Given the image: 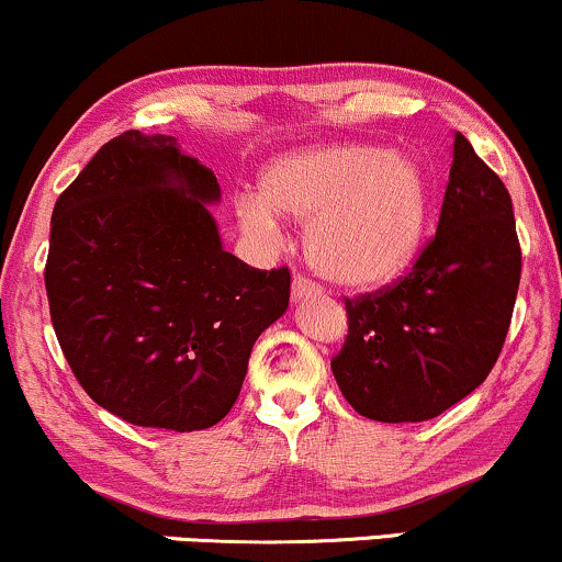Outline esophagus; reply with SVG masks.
Masks as SVG:
<instances>
[{"label": "esophagus", "instance_id": "1", "mask_svg": "<svg viewBox=\"0 0 562 562\" xmlns=\"http://www.w3.org/2000/svg\"><path fill=\"white\" fill-rule=\"evenodd\" d=\"M322 288L314 280H308L306 274H295L293 277V301H306L319 295Z\"/></svg>", "mask_w": 562, "mask_h": 562}]
</instances>
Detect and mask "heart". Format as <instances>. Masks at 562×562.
<instances>
[{
  "label": "heart",
  "mask_w": 562,
  "mask_h": 562,
  "mask_svg": "<svg viewBox=\"0 0 562 562\" xmlns=\"http://www.w3.org/2000/svg\"><path fill=\"white\" fill-rule=\"evenodd\" d=\"M277 214L308 227V259L327 280L370 288L415 259L430 218V179L412 156L378 145L301 150L274 160L261 198H245V232L274 237Z\"/></svg>",
  "instance_id": "1"
}]
</instances>
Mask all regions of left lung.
Instances as JSON below:
<instances>
[{
    "label": "left lung",
    "mask_w": 562,
    "mask_h": 562,
    "mask_svg": "<svg viewBox=\"0 0 562 562\" xmlns=\"http://www.w3.org/2000/svg\"><path fill=\"white\" fill-rule=\"evenodd\" d=\"M518 282L513 200L457 132L436 235L402 280L346 299L330 362L346 402L378 423H423L462 402L499 357Z\"/></svg>",
    "instance_id": "1"
}]
</instances>
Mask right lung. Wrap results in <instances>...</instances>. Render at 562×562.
<instances>
[{
	"label": "right lung",
	"instance_id": "obj_1",
	"mask_svg": "<svg viewBox=\"0 0 562 562\" xmlns=\"http://www.w3.org/2000/svg\"><path fill=\"white\" fill-rule=\"evenodd\" d=\"M214 171L137 128L97 150L57 198L44 267L49 317L81 389L142 428L222 420L256 338L285 314L288 267L222 248Z\"/></svg>",
	"mask_w": 562,
	"mask_h": 562
}]
</instances>
